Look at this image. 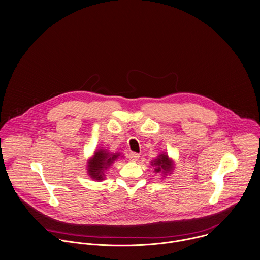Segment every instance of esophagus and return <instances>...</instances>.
Listing matches in <instances>:
<instances>
[{
  "label": "esophagus",
  "mask_w": 260,
  "mask_h": 260,
  "mask_svg": "<svg viewBox=\"0 0 260 260\" xmlns=\"http://www.w3.org/2000/svg\"><path fill=\"white\" fill-rule=\"evenodd\" d=\"M129 159L132 160V161H136L138 158H139V154L136 153V152H130L129 155H128Z\"/></svg>",
  "instance_id": "34e87169"
}]
</instances>
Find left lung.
I'll return each mask as SVG.
<instances>
[{"label":"left lung","mask_w":260,"mask_h":260,"mask_svg":"<svg viewBox=\"0 0 260 260\" xmlns=\"http://www.w3.org/2000/svg\"><path fill=\"white\" fill-rule=\"evenodd\" d=\"M152 165L157 167L156 170H155L156 173H159L161 170L165 173H168L169 171H171L173 169V162L169 159V156L165 155V154L159 155L158 158L155 159V161L152 162Z\"/></svg>","instance_id":"8db88e82"}]
</instances>
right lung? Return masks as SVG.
<instances>
[{"label":"right lung","mask_w":260,"mask_h":260,"mask_svg":"<svg viewBox=\"0 0 260 260\" xmlns=\"http://www.w3.org/2000/svg\"><path fill=\"white\" fill-rule=\"evenodd\" d=\"M118 154H109L105 150H99L94 153L91 160L88 162V174L91 178L96 180L103 179V172L111 166L115 159H117Z\"/></svg>","instance_id":"add662e5"}]
</instances>
